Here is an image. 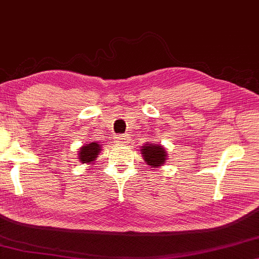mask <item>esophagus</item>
I'll return each instance as SVG.
<instances>
[{"label":"esophagus","mask_w":259,"mask_h":259,"mask_svg":"<svg viewBox=\"0 0 259 259\" xmlns=\"http://www.w3.org/2000/svg\"><path fill=\"white\" fill-rule=\"evenodd\" d=\"M126 141H128V137H126L125 135H121V136L117 137V141L116 142H117L118 144H123V143H125Z\"/></svg>","instance_id":"esophagus-1"}]
</instances>
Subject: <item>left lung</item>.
<instances>
[{
    "instance_id": "8db88e82",
    "label": "left lung",
    "mask_w": 259,
    "mask_h": 259,
    "mask_svg": "<svg viewBox=\"0 0 259 259\" xmlns=\"http://www.w3.org/2000/svg\"><path fill=\"white\" fill-rule=\"evenodd\" d=\"M142 157H143L144 162L147 163L149 166L151 167H159L163 164H165L167 154L165 151V148L161 144H154V143H147L141 147Z\"/></svg>"
}]
</instances>
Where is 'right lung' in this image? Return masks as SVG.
<instances>
[{
    "label": "right lung",
    "mask_w": 259,
    "mask_h": 259,
    "mask_svg": "<svg viewBox=\"0 0 259 259\" xmlns=\"http://www.w3.org/2000/svg\"><path fill=\"white\" fill-rule=\"evenodd\" d=\"M102 150V144L100 142H90L88 144L82 145L78 149V159L81 163H95L96 158Z\"/></svg>",
    "instance_id": "1"
}]
</instances>
